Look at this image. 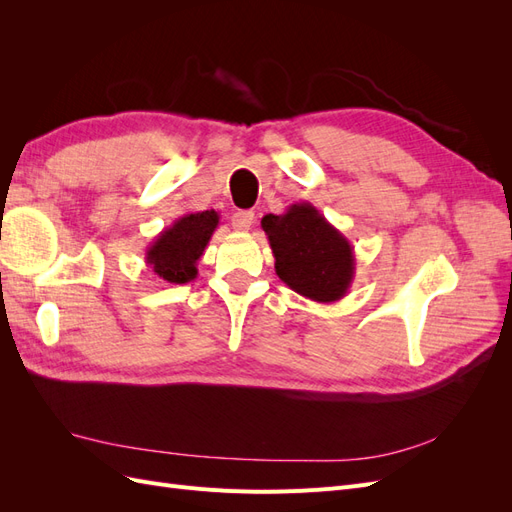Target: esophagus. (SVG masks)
<instances>
[{
  "label": "esophagus",
  "mask_w": 512,
  "mask_h": 512,
  "mask_svg": "<svg viewBox=\"0 0 512 512\" xmlns=\"http://www.w3.org/2000/svg\"><path fill=\"white\" fill-rule=\"evenodd\" d=\"M232 228L239 230V232H245L250 230V226L254 224V213L252 211H237L232 213Z\"/></svg>",
  "instance_id": "34e87169"
}]
</instances>
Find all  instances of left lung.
Wrapping results in <instances>:
<instances>
[{"mask_svg": "<svg viewBox=\"0 0 512 512\" xmlns=\"http://www.w3.org/2000/svg\"><path fill=\"white\" fill-rule=\"evenodd\" d=\"M275 273L301 297L333 303L346 297L354 280V247L312 205H290L282 215H265Z\"/></svg>", "mask_w": 512, "mask_h": 512, "instance_id": "1", "label": "left lung"}]
</instances>
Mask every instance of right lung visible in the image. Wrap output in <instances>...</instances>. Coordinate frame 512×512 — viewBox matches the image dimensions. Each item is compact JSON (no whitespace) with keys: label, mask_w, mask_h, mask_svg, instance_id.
<instances>
[{"label":"right lung","mask_w":512,"mask_h":512,"mask_svg":"<svg viewBox=\"0 0 512 512\" xmlns=\"http://www.w3.org/2000/svg\"><path fill=\"white\" fill-rule=\"evenodd\" d=\"M218 224L220 215L213 209L185 213L173 226L164 228L147 247L145 262L168 284L192 282L198 273L196 262L203 256Z\"/></svg>","instance_id":"obj_1"}]
</instances>
